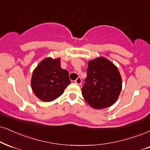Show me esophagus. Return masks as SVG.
Segmentation results:
<instances>
[{
    "instance_id": "1",
    "label": "esophagus",
    "mask_w": 150,
    "mask_h": 150,
    "mask_svg": "<svg viewBox=\"0 0 150 150\" xmlns=\"http://www.w3.org/2000/svg\"><path fill=\"white\" fill-rule=\"evenodd\" d=\"M75 83H76L78 84V85H81V83H82V80H81V77H78V78L76 79Z\"/></svg>"
}]
</instances>
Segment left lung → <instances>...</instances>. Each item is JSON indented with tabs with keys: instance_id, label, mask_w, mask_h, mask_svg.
I'll list each match as a JSON object with an SVG mask.
<instances>
[{
	"instance_id": "8db88e82",
	"label": "left lung",
	"mask_w": 150,
	"mask_h": 150,
	"mask_svg": "<svg viewBox=\"0 0 150 150\" xmlns=\"http://www.w3.org/2000/svg\"><path fill=\"white\" fill-rule=\"evenodd\" d=\"M82 95L92 108L102 109L117 101L122 90V79L117 67L105 58L88 62Z\"/></svg>"
}]
</instances>
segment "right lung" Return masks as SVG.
<instances>
[{
  "mask_svg": "<svg viewBox=\"0 0 150 150\" xmlns=\"http://www.w3.org/2000/svg\"><path fill=\"white\" fill-rule=\"evenodd\" d=\"M60 61V58H46L33 71L32 89L35 95L42 101L55 100L71 83L69 72L61 68Z\"/></svg>",
  "mask_w": 150,
  "mask_h": 150,
  "instance_id": "1",
  "label": "right lung"
}]
</instances>
